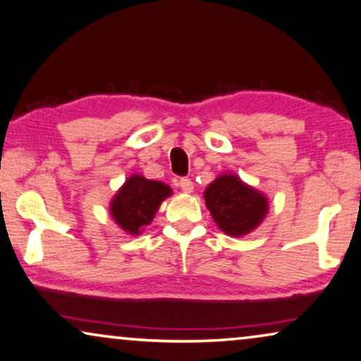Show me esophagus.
Instances as JSON below:
<instances>
[{
  "label": "esophagus",
  "mask_w": 361,
  "mask_h": 361,
  "mask_svg": "<svg viewBox=\"0 0 361 361\" xmlns=\"http://www.w3.org/2000/svg\"><path fill=\"white\" fill-rule=\"evenodd\" d=\"M179 187L182 189V192H185V194H190V192H194V184H192V180L187 179V177H184V179L179 180Z\"/></svg>",
  "instance_id": "34e87169"
}]
</instances>
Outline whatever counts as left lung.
I'll return each instance as SVG.
<instances>
[{
    "instance_id": "obj_1",
    "label": "left lung",
    "mask_w": 361,
    "mask_h": 361,
    "mask_svg": "<svg viewBox=\"0 0 361 361\" xmlns=\"http://www.w3.org/2000/svg\"><path fill=\"white\" fill-rule=\"evenodd\" d=\"M204 199L216 226L235 238L258 228L269 210L268 197L233 172H224L212 180Z\"/></svg>"
}]
</instances>
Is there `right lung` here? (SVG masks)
<instances>
[{"instance_id":"add662e5","label":"right lung","mask_w":361,"mask_h":361,"mask_svg":"<svg viewBox=\"0 0 361 361\" xmlns=\"http://www.w3.org/2000/svg\"><path fill=\"white\" fill-rule=\"evenodd\" d=\"M172 189L164 182L131 174L110 202V215L115 224L128 235H141L154 219L157 210Z\"/></svg>"}]
</instances>
